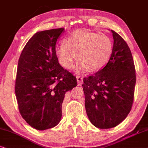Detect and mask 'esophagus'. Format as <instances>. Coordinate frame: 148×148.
I'll list each match as a JSON object with an SVG mask.
<instances>
[{"label":"esophagus","instance_id":"obj_1","mask_svg":"<svg viewBox=\"0 0 148 148\" xmlns=\"http://www.w3.org/2000/svg\"><path fill=\"white\" fill-rule=\"evenodd\" d=\"M76 79H77L78 85H81L82 80H83V78H82V77H80V76H76Z\"/></svg>","mask_w":148,"mask_h":148}]
</instances>
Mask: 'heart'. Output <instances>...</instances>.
<instances>
[{
	"mask_svg": "<svg viewBox=\"0 0 148 148\" xmlns=\"http://www.w3.org/2000/svg\"><path fill=\"white\" fill-rule=\"evenodd\" d=\"M113 52V43L107 35L83 30L74 31L65 38V44L56 46L55 53L63 68L70 69L78 55V72H91L105 66Z\"/></svg>",
	"mask_w": 148,
	"mask_h": 148,
	"instance_id": "b5f03b06",
	"label": "heart"
}]
</instances>
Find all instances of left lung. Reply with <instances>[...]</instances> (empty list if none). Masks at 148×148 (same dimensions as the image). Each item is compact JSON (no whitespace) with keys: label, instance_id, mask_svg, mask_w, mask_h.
<instances>
[{"label":"left lung","instance_id":"8db88e82","mask_svg":"<svg viewBox=\"0 0 148 148\" xmlns=\"http://www.w3.org/2000/svg\"><path fill=\"white\" fill-rule=\"evenodd\" d=\"M113 52L106 66L83 78L85 108L89 120L100 129L120 124L130 113L134 100L136 74L128 44L112 31Z\"/></svg>","mask_w":148,"mask_h":148}]
</instances>
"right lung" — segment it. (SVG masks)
Listing matches in <instances>:
<instances>
[{
  "label": "right lung",
  "mask_w": 148,
  "mask_h": 148,
  "mask_svg": "<svg viewBox=\"0 0 148 148\" xmlns=\"http://www.w3.org/2000/svg\"><path fill=\"white\" fill-rule=\"evenodd\" d=\"M63 31L60 28L36 33L18 60L15 84L18 109L27 124L39 130L59 124L65 93L77 85L76 78L59 65L55 53Z\"/></svg>",
  "instance_id": "obj_1"
}]
</instances>
